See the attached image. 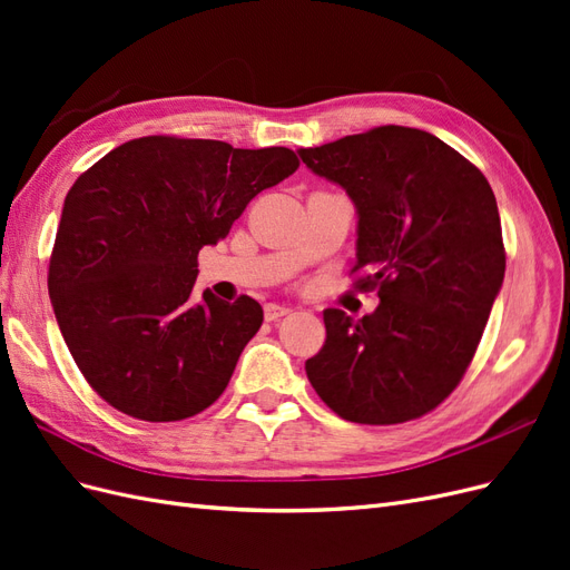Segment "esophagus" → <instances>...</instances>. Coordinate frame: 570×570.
I'll return each mask as SVG.
<instances>
[{
  "instance_id": "1",
  "label": "esophagus",
  "mask_w": 570,
  "mask_h": 570,
  "mask_svg": "<svg viewBox=\"0 0 570 570\" xmlns=\"http://www.w3.org/2000/svg\"><path fill=\"white\" fill-rule=\"evenodd\" d=\"M287 314H289L287 306H281V304H266V306H264L266 321H278V318H283V316H287Z\"/></svg>"
}]
</instances>
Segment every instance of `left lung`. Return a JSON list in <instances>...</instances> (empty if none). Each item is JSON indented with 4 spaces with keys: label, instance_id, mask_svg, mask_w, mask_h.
<instances>
[{
    "label": "left lung",
    "instance_id": "obj_1",
    "mask_svg": "<svg viewBox=\"0 0 570 570\" xmlns=\"http://www.w3.org/2000/svg\"><path fill=\"white\" fill-rule=\"evenodd\" d=\"M297 151L352 199L354 271L366 273L358 289L377 287L381 297L358 321L325 308L308 383L344 421L419 419L459 385L504 283L492 187L419 128L383 126Z\"/></svg>",
    "mask_w": 570,
    "mask_h": 570
}]
</instances>
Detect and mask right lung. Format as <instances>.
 Returning a JSON list of instances; mask_svg holds the SVG:
<instances>
[{"mask_svg":"<svg viewBox=\"0 0 570 570\" xmlns=\"http://www.w3.org/2000/svg\"><path fill=\"white\" fill-rule=\"evenodd\" d=\"M297 166L287 147L151 135L111 149L73 183L47 285L66 347L101 400L151 423L218 400L264 308L212 289L197 299V254Z\"/></svg>","mask_w":570,"mask_h":570,"instance_id":"1","label":"right lung"}]
</instances>
